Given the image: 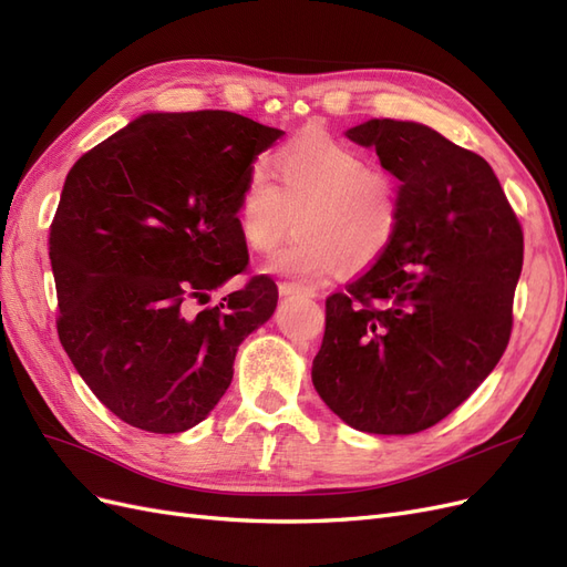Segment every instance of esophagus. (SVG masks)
<instances>
[{"mask_svg":"<svg viewBox=\"0 0 567 567\" xmlns=\"http://www.w3.org/2000/svg\"><path fill=\"white\" fill-rule=\"evenodd\" d=\"M279 293L286 298V296H315L312 290H307V288H300V286H296V284H279Z\"/></svg>","mask_w":567,"mask_h":567,"instance_id":"34e87169","label":"esophagus"}]
</instances>
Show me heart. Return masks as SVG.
<instances>
[{
	"label": "heart",
	"mask_w": 567,
	"mask_h": 567,
	"mask_svg": "<svg viewBox=\"0 0 567 567\" xmlns=\"http://www.w3.org/2000/svg\"><path fill=\"white\" fill-rule=\"evenodd\" d=\"M274 177L250 167L236 203V225L255 252L277 250L298 210V236L267 265L298 281L333 277L379 260L400 225L398 186L350 144L305 132L271 158Z\"/></svg>",
	"instance_id": "1"
}]
</instances>
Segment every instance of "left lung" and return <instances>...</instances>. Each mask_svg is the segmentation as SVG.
<instances>
[{
  "label": "left lung",
  "instance_id": "left-lung-1",
  "mask_svg": "<svg viewBox=\"0 0 567 567\" xmlns=\"http://www.w3.org/2000/svg\"><path fill=\"white\" fill-rule=\"evenodd\" d=\"M400 184V225L375 265L326 300L319 398L354 431L414 435L483 383L508 346L523 229L477 153L411 120L346 132Z\"/></svg>",
  "mask_w": 567,
  "mask_h": 567
}]
</instances>
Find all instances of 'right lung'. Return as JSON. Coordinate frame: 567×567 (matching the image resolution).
<instances>
[{"label": "right lung", "mask_w": 567, "mask_h": 567, "mask_svg": "<svg viewBox=\"0 0 567 567\" xmlns=\"http://www.w3.org/2000/svg\"><path fill=\"white\" fill-rule=\"evenodd\" d=\"M284 134L229 111L146 113L68 173L49 229L59 338L120 421L161 435L198 425L277 310L269 277L194 302L246 269L238 194Z\"/></svg>", "instance_id": "obj_1"}]
</instances>
